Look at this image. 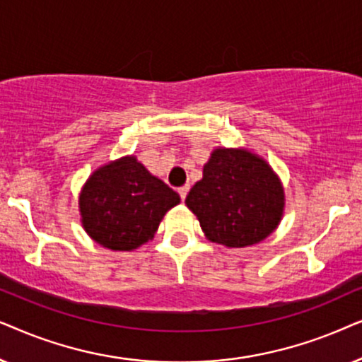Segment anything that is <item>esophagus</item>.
I'll return each instance as SVG.
<instances>
[{
    "instance_id": "34e87169",
    "label": "esophagus",
    "mask_w": 362,
    "mask_h": 362,
    "mask_svg": "<svg viewBox=\"0 0 362 362\" xmlns=\"http://www.w3.org/2000/svg\"><path fill=\"white\" fill-rule=\"evenodd\" d=\"M189 190H190L189 185H184V187H180V189H178V195H180L182 200H185V197H187V194H189Z\"/></svg>"
}]
</instances>
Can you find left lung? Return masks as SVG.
Here are the masks:
<instances>
[{
    "mask_svg": "<svg viewBox=\"0 0 362 362\" xmlns=\"http://www.w3.org/2000/svg\"><path fill=\"white\" fill-rule=\"evenodd\" d=\"M185 204L206 238L242 248L262 242L276 228L285 194L263 158L242 148H216Z\"/></svg>",
    "mask_w": 362,
    "mask_h": 362,
    "instance_id": "left-lung-1",
    "label": "left lung"
}]
</instances>
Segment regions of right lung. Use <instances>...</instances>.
Masks as SVG:
<instances>
[{
	"label": "right lung",
	"instance_id": "obj_1",
	"mask_svg": "<svg viewBox=\"0 0 362 362\" xmlns=\"http://www.w3.org/2000/svg\"><path fill=\"white\" fill-rule=\"evenodd\" d=\"M180 197L136 160L124 157L89 177L79 197L89 237L110 250L129 252L153 238L158 223Z\"/></svg>",
	"mask_w": 362,
	"mask_h": 362
}]
</instances>
